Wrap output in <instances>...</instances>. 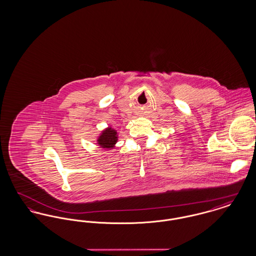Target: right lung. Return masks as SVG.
Wrapping results in <instances>:
<instances>
[{"label":"right lung","instance_id":"obj_1","mask_svg":"<svg viewBox=\"0 0 256 256\" xmlns=\"http://www.w3.org/2000/svg\"><path fill=\"white\" fill-rule=\"evenodd\" d=\"M98 142V145L102 148H110L117 142V132L110 128L104 130V132L100 134Z\"/></svg>","mask_w":256,"mask_h":256}]
</instances>
